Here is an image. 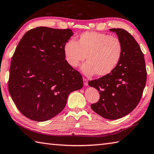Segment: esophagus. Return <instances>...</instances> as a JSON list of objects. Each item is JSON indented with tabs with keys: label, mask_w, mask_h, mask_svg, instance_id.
I'll return each instance as SVG.
<instances>
[{
	"label": "esophagus",
	"mask_w": 154,
	"mask_h": 154,
	"mask_svg": "<svg viewBox=\"0 0 154 154\" xmlns=\"http://www.w3.org/2000/svg\"><path fill=\"white\" fill-rule=\"evenodd\" d=\"M83 84H84V85L85 86H87L88 85V80H87L85 78H83Z\"/></svg>",
	"instance_id": "obj_1"
}]
</instances>
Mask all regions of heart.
<instances>
[{
  "mask_svg": "<svg viewBox=\"0 0 154 154\" xmlns=\"http://www.w3.org/2000/svg\"><path fill=\"white\" fill-rule=\"evenodd\" d=\"M122 54V45L119 38L96 32H85L77 37L76 42L70 40L64 46L66 61L76 67L85 60L83 73L91 76L104 77L119 65Z\"/></svg>",
  "mask_w": 154,
  "mask_h": 154,
  "instance_id": "heart-1",
  "label": "heart"
}]
</instances>
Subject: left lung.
<instances>
[{"mask_svg": "<svg viewBox=\"0 0 154 154\" xmlns=\"http://www.w3.org/2000/svg\"><path fill=\"white\" fill-rule=\"evenodd\" d=\"M115 32L122 45L121 60L114 71L88 84L99 91L100 100L92 104L95 112L105 119H121L132 112L141 98L147 79L143 52L132 35L121 28Z\"/></svg>", "mask_w": 154, "mask_h": 154, "instance_id": "1", "label": "left lung"}]
</instances>
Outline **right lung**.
Masks as SVG:
<instances>
[{"label": "right lung", "mask_w": 154, "mask_h": 154, "mask_svg": "<svg viewBox=\"0 0 154 154\" xmlns=\"http://www.w3.org/2000/svg\"><path fill=\"white\" fill-rule=\"evenodd\" d=\"M70 29L38 27L19 41L11 59L8 89L20 112L42 122L59 114L70 93L83 87L80 72L65 60Z\"/></svg>", "instance_id": "add662e5"}]
</instances>
